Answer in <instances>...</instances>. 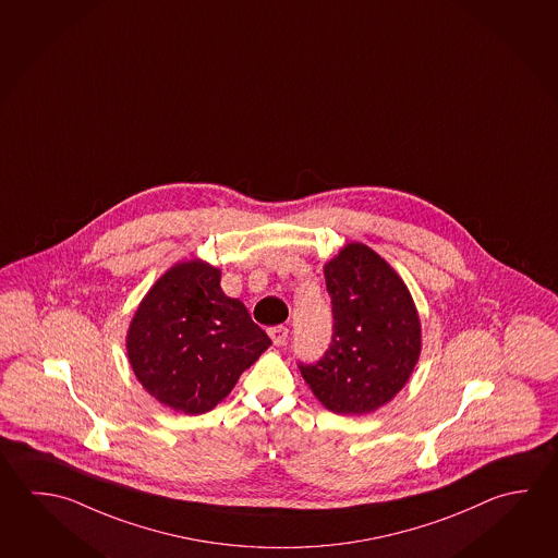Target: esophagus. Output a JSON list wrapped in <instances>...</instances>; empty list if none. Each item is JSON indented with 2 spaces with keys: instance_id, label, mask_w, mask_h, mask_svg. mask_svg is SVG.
I'll list each match as a JSON object with an SVG mask.
<instances>
[{
  "instance_id": "34e87169",
  "label": "esophagus",
  "mask_w": 558,
  "mask_h": 558,
  "mask_svg": "<svg viewBox=\"0 0 558 558\" xmlns=\"http://www.w3.org/2000/svg\"><path fill=\"white\" fill-rule=\"evenodd\" d=\"M269 336H271L275 345H283L287 338H289V328L287 326H274V328H269Z\"/></svg>"
}]
</instances>
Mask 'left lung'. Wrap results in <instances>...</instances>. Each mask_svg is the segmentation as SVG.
<instances>
[{"label":"left lung","instance_id":"8db88e82","mask_svg":"<svg viewBox=\"0 0 558 558\" xmlns=\"http://www.w3.org/2000/svg\"><path fill=\"white\" fill-rule=\"evenodd\" d=\"M332 338L320 360L299 369L338 415H364L405 386L421 354V323L405 283L364 243H348L325 265Z\"/></svg>","mask_w":558,"mask_h":558}]
</instances>
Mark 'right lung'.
<instances>
[{
  "label": "right lung",
  "mask_w": 558,
  "mask_h": 558,
  "mask_svg": "<svg viewBox=\"0 0 558 558\" xmlns=\"http://www.w3.org/2000/svg\"><path fill=\"white\" fill-rule=\"evenodd\" d=\"M271 344L247 308L220 289V271L189 262L162 275L143 299L128 335L142 386L186 415L210 411Z\"/></svg>",
  "instance_id": "add662e5"
}]
</instances>
